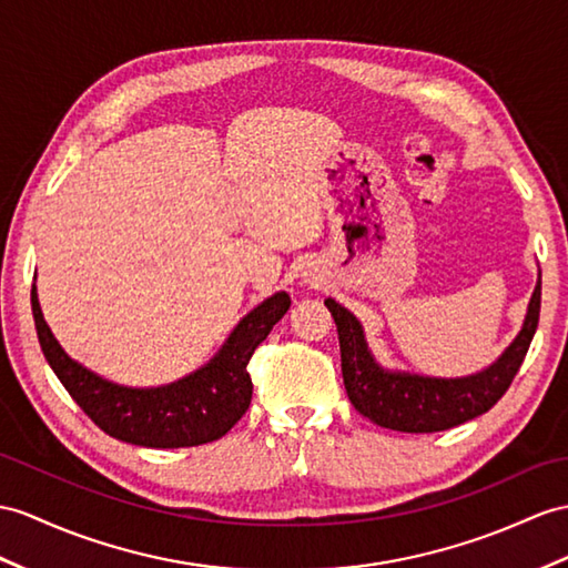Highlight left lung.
I'll list each match as a JSON object with an SVG mask.
<instances>
[{"mask_svg":"<svg viewBox=\"0 0 568 568\" xmlns=\"http://www.w3.org/2000/svg\"><path fill=\"white\" fill-rule=\"evenodd\" d=\"M539 296H542V274H537L528 313L514 342L489 366L455 378L424 376V373L378 364L358 317L335 298H325V306L337 325L342 378L352 405L373 424L405 434L446 432L489 412L508 390L528 354L539 321Z\"/></svg>","mask_w":568,"mask_h":568,"instance_id":"obj_1","label":"left lung"}]
</instances>
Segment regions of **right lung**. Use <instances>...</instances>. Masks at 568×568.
Here are the masks:
<instances>
[{
    "mask_svg": "<svg viewBox=\"0 0 568 568\" xmlns=\"http://www.w3.org/2000/svg\"><path fill=\"white\" fill-rule=\"evenodd\" d=\"M38 342L50 368L74 403L108 436L144 448H190L231 432L253 397L247 362L257 344L292 306L286 292H276L243 315L221 349L187 376L156 388H132L108 381L69 356L54 339L40 311L38 288H31Z\"/></svg>",
    "mask_w": 568,
    "mask_h": 568,
    "instance_id": "right-lung-1",
    "label": "right lung"
}]
</instances>
